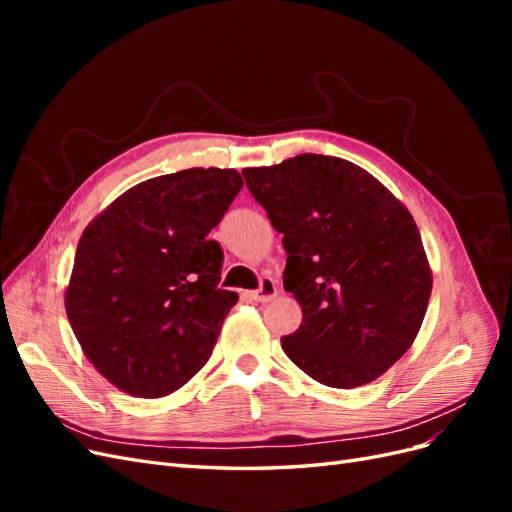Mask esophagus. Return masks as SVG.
I'll list each match as a JSON object with an SVG mask.
<instances>
[{"label": "esophagus", "instance_id": "esophagus-1", "mask_svg": "<svg viewBox=\"0 0 512 512\" xmlns=\"http://www.w3.org/2000/svg\"><path fill=\"white\" fill-rule=\"evenodd\" d=\"M277 292H280V290H277V282L273 280V277H262L260 288L252 292V299L258 301V303H267V301L277 297Z\"/></svg>", "mask_w": 512, "mask_h": 512}]
</instances>
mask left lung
Wrapping results in <instances>:
<instances>
[{"mask_svg": "<svg viewBox=\"0 0 512 512\" xmlns=\"http://www.w3.org/2000/svg\"><path fill=\"white\" fill-rule=\"evenodd\" d=\"M243 177L284 235V288L303 312L286 356L333 389L374 382L414 344L431 297L408 207L361 166L316 153Z\"/></svg>", "mask_w": 512, "mask_h": 512, "instance_id": "1", "label": "left lung"}]
</instances>
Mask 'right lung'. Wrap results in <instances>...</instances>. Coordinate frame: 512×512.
<instances>
[{"instance_id": "right-lung-1", "label": "right lung", "mask_w": 512, "mask_h": 512, "mask_svg": "<svg viewBox=\"0 0 512 512\" xmlns=\"http://www.w3.org/2000/svg\"><path fill=\"white\" fill-rule=\"evenodd\" d=\"M243 188L235 168H190L123 192L83 230L66 314L87 361L132 397L175 393L205 367L237 292L209 232Z\"/></svg>"}]
</instances>
